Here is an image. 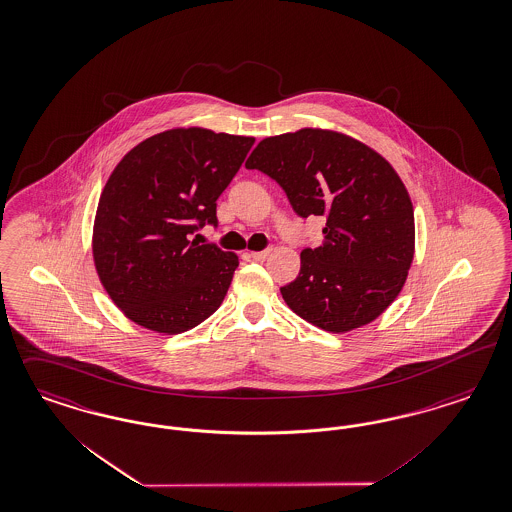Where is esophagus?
Returning a JSON list of instances; mask_svg holds the SVG:
<instances>
[{
  "instance_id": "esophagus-1",
  "label": "esophagus",
  "mask_w": 512,
  "mask_h": 512,
  "mask_svg": "<svg viewBox=\"0 0 512 512\" xmlns=\"http://www.w3.org/2000/svg\"><path fill=\"white\" fill-rule=\"evenodd\" d=\"M269 254H271V248H265V250H260V252H250V258L256 260V262H264Z\"/></svg>"
}]
</instances>
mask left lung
I'll return each instance as SVG.
<instances>
[{"label":"left lung","instance_id":"1","mask_svg":"<svg viewBox=\"0 0 512 512\" xmlns=\"http://www.w3.org/2000/svg\"><path fill=\"white\" fill-rule=\"evenodd\" d=\"M283 188L302 218L322 216L321 247L303 248L286 305L326 332L379 317L406 283L414 258V209L395 169L359 140L302 129L262 140L248 157Z\"/></svg>","mask_w":512,"mask_h":512}]
</instances>
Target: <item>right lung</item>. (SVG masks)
Returning a JSON list of instances; mask_svg holds the SVG:
<instances>
[{"label":"right lung","mask_w":512,"mask_h":512,"mask_svg":"<svg viewBox=\"0 0 512 512\" xmlns=\"http://www.w3.org/2000/svg\"><path fill=\"white\" fill-rule=\"evenodd\" d=\"M252 144L250 136L172 129L119 161L98 201L93 254L106 292L131 321L180 334L224 302L239 258L199 243L197 231L218 226L216 199Z\"/></svg>","instance_id":"1"}]
</instances>
